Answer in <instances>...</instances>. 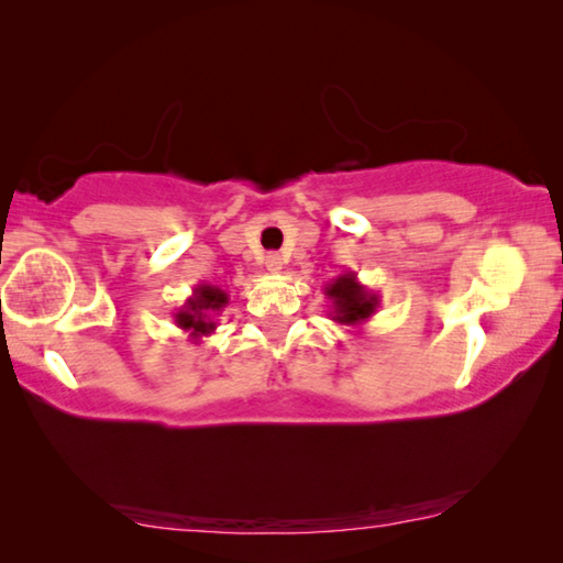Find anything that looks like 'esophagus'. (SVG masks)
Segmentation results:
<instances>
[{"label":"esophagus","mask_w":563,"mask_h":563,"mask_svg":"<svg viewBox=\"0 0 563 563\" xmlns=\"http://www.w3.org/2000/svg\"><path fill=\"white\" fill-rule=\"evenodd\" d=\"M265 267L271 273H280L283 271V257L278 253H267L265 255Z\"/></svg>","instance_id":"obj_1"}]
</instances>
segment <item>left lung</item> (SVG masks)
Listing matches in <instances>:
<instances>
[{
    "instance_id": "obj_1",
    "label": "left lung",
    "mask_w": 563,
    "mask_h": 563,
    "mask_svg": "<svg viewBox=\"0 0 563 563\" xmlns=\"http://www.w3.org/2000/svg\"><path fill=\"white\" fill-rule=\"evenodd\" d=\"M325 298L330 300V320L347 328L363 325L378 310V296L365 288L353 271L330 280L325 285Z\"/></svg>"
}]
</instances>
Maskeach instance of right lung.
Returning a JSON list of instances; mask_svg holds the SVG:
<instances>
[{"instance_id":"obj_1","label":"right lung","mask_w":563,"mask_h":563,"mask_svg":"<svg viewBox=\"0 0 563 563\" xmlns=\"http://www.w3.org/2000/svg\"><path fill=\"white\" fill-rule=\"evenodd\" d=\"M228 292L220 290L218 285L210 283H200L192 288V296L187 298L177 313H173L175 325L187 333V341L200 343L202 338H208L210 333H216L218 320L216 316L222 308L228 306Z\"/></svg>"}]
</instances>
